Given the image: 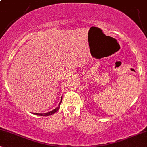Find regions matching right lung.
<instances>
[{
    "mask_svg": "<svg viewBox=\"0 0 147 147\" xmlns=\"http://www.w3.org/2000/svg\"><path fill=\"white\" fill-rule=\"evenodd\" d=\"M61 102H62V98H61V101H60V103H59V106H58L56 108H55V109H54V110H51V111H50V112H46V113H43V114H39V113H33V114H35V115H38V116H50V115H51V114H54V113H55V112H57V110L59 109V105H60V104H61Z\"/></svg>",
    "mask_w": 147,
    "mask_h": 147,
    "instance_id": "obj_1",
    "label": "right lung"
}]
</instances>
